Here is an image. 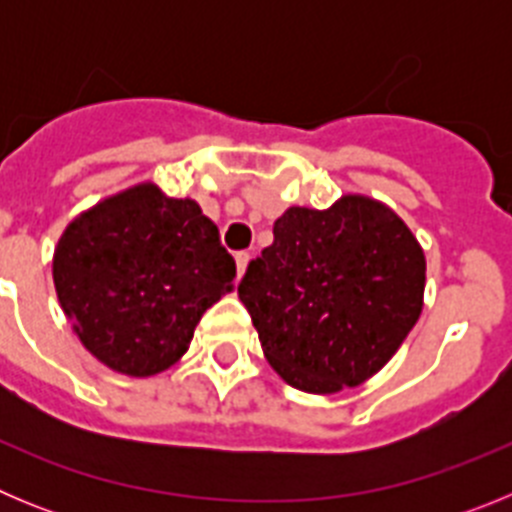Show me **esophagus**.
<instances>
[{
	"label": "esophagus",
	"mask_w": 512,
	"mask_h": 512,
	"mask_svg": "<svg viewBox=\"0 0 512 512\" xmlns=\"http://www.w3.org/2000/svg\"><path fill=\"white\" fill-rule=\"evenodd\" d=\"M248 261H251V253H248V251H238V253H235V266H238V277H243V274H246Z\"/></svg>",
	"instance_id": "obj_1"
}]
</instances>
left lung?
<instances>
[{
    "label": "left lung",
    "mask_w": 512,
    "mask_h": 512,
    "mask_svg": "<svg viewBox=\"0 0 512 512\" xmlns=\"http://www.w3.org/2000/svg\"><path fill=\"white\" fill-rule=\"evenodd\" d=\"M425 256L390 207L348 194L289 207L238 284L266 361L302 392L356 387L395 356L423 310Z\"/></svg>",
    "instance_id": "obj_1"
}]
</instances>
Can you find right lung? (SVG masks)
I'll use <instances>...</instances> for the list:
<instances>
[{
	"instance_id": "right-lung-1",
	"label": "right lung",
	"mask_w": 512,
	"mask_h": 512,
	"mask_svg": "<svg viewBox=\"0 0 512 512\" xmlns=\"http://www.w3.org/2000/svg\"><path fill=\"white\" fill-rule=\"evenodd\" d=\"M233 279L217 225L197 202L171 200L153 184L76 217L53 259L58 300L81 343L130 377L179 361Z\"/></svg>"
}]
</instances>
